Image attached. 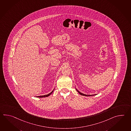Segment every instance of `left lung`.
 <instances>
[{"instance_id": "obj_1", "label": "left lung", "mask_w": 131, "mask_h": 131, "mask_svg": "<svg viewBox=\"0 0 131 131\" xmlns=\"http://www.w3.org/2000/svg\"><path fill=\"white\" fill-rule=\"evenodd\" d=\"M76 90L77 91V92L79 93L80 95H83V96H93V95H96V94H92V95H89V94H84V93H81L80 92H79L78 90H77V89H76Z\"/></svg>"}]
</instances>
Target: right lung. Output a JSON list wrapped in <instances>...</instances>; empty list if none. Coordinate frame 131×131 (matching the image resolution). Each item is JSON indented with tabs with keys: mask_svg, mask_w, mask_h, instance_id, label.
<instances>
[{
	"mask_svg": "<svg viewBox=\"0 0 131 131\" xmlns=\"http://www.w3.org/2000/svg\"><path fill=\"white\" fill-rule=\"evenodd\" d=\"M54 90V89L50 93H48V94H47V95H41V96H37V97H38V98H43V97H48V96H49L50 95H51L52 93V92H53V91Z\"/></svg>",
	"mask_w": 131,
	"mask_h": 131,
	"instance_id": "add662e5",
	"label": "right lung"
}]
</instances>
